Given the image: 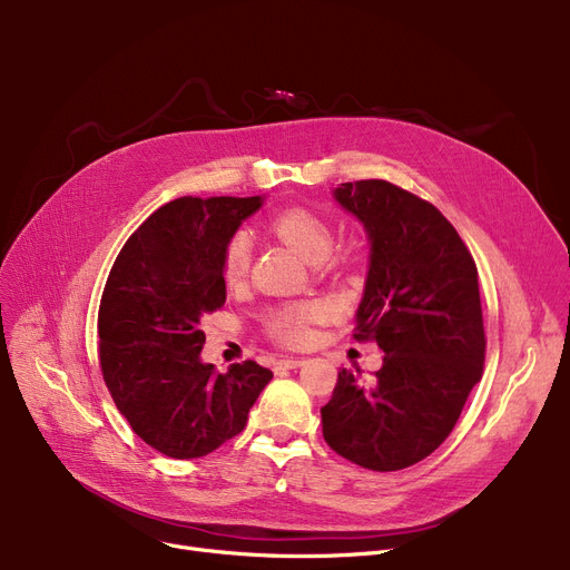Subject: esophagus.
Returning <instances> with one entry per match:
<instances>
[{
  "label": "esophagus",
  "mask_w": 570,
  "mask_h": 570,
  "mask_svg": "<svg viewBox=\"0 0 570 570\" xmlns=\"http://www.w3.org/2000/svg\"><path fill=\"white\" fill-rule=\"evenodd\" d=\"M303 365H305L303 357H284V361L275 363V370H297V367H303Z\"/></svg>",
  "instance_id": "1"
}]
</instances>
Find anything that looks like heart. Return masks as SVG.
<instances>
[{"label": "heart", "instance_id": "b5f03b06", "mask_svg": "<svg viewBox=\"0 0 570 570\" xmlns=\"http://www.w3.org/2000/svg\"><path fill=\"white\" fill-rule=\"evenodd\" d=\"M269 230H273L282 243H286L307 263H323L333 252V243H335L333 226L327 224L321 215L312 213V209L288 207L269 222ZM249 263H252V237L247 230H237L230 235L224 249V261H222L224 279L228 284L243 282L249 269ZM321 314H323V307L316 303L288 305L269 314L267 327L269 333H273V337H277L279 342L297 346L309 337V323L316 321Z\"/></svg>", "mask_w": 570, "mask_h": 570}]
</instances>
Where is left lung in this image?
<instances>
[{
  "instance_id": "8db88e82",
  "label": "left lung",
  "mask_w": 570,
  "mask_h": 570,
  "mask_svg": "<svg viewBox=\"0 0 570 570\" xmlns=\"http://www.w3.org/2000/svg\"><path fill=\"white\" fill-rule=\"evenodd\" d=\"M333 198L370 243L355 337L376 340L385 355L372 381L340 372L321 409L323 436L357 466L400 471L436 451L481 381L478 269L434 205L385 179L344 183Z\"/></svg>"
}]
</instances>
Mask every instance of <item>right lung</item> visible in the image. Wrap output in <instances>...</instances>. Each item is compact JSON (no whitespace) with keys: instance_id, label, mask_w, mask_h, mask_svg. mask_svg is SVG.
<instances>
[{"instance_id":"obj_1","label":"right lung","mask_w":570,"mask_h":570,"mask_svg":"<svg viewBox=\"0 0 570 570\" xmlns=\"http://www.w3.org/2000/svg\"><path fill=\"white\" fill-rule=\"evenodd\" d=\"M265 196H183L127 239L104 288L99 357L115 406L155 451L194 460L239 434L273 372L203 363L205 314L226 303L224 249Z\"/></svg>"}]
</instances>
